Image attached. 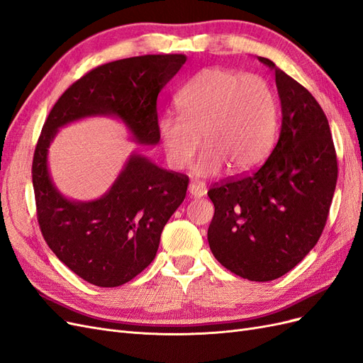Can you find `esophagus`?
<instances>
[{
    "label": "esophagus",
    "instance_id": "esophagus-1",
    "mask_svg": "<svg viewBox=\"0 0 363 363\" xmlns=\"http://www.w3.org/2000/svg\"><path fill=\"white\" fill-rule=\"evenodd\" d=\"M189 195L194 196V199H200V196L206 195V186L203 183H196V182H192L189 184Z\"/></svg>",
    "mask_w": 363,
    "mask_h": 363
}]
</instances>
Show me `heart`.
Segmentation results:
<instances>
[{"label": "heart", "mask_w": 363, "mask_h": 363, "mask_svg": "<svg viewBox=\"0 0 363 363\" xmlns=\"http://www.w3.org/2000/svg\"><path fill=\"white\" fill-rule=\"evenodd\" d=\"M179 115H164L159 133L168 163L188 167L196 150L206 148L194 172L212 177L227 168L242 175L267 159L279 128V106L269 84L257 75L225 68L196 72L175 96Z\"/></svg>", "instance_id": "heart-1"}]
</instances>
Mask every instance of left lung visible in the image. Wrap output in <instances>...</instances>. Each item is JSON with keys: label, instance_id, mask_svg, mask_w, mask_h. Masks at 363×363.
Here are the masks:
<instances>
[{"label": "left lung", "instance_id": "obj_1", "mask_svg": "<svg viewBox=\"0 0 363 363\" xmlns=\"http://www.w3.org/2000/svg\"><path fill=\"white\" fill-rule=\"evenodd\" d=\"M259 60L276 72L280 136L259 169L208 189L215 215L207 240L228 271L269 281L316 245L333 200L337 160L327 116L312 94L269 59Z\"/></svg>", "mask_w": 363, "mask_h": 363}]
</instances>
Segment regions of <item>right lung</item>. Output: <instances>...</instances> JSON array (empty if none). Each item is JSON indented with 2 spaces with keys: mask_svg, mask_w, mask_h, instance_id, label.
<instances>
[{
  "mask_svg": "<svg viewBox=\"0 0 363 363\" xmlns=\"http://www.w3.org/2000/svg\"><path fill=\"white\" fill-rule=\"evenodd\" d=\"M184 62V54H147L96 67L62 94L42 127L31 167L40 232L59 260L95 286H121L150 265L189 177L131 155L101 199L71 201L51 182L48 147L60 127L96 115L123 119L138 144L156 145L159 92Z\"/></svg>",
  "mask_w": 363,
  "mask_h": 363,
  "instance_id": "obj_1",
  "label": "right lung"
}]
</instances>
